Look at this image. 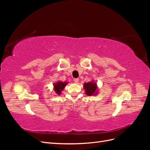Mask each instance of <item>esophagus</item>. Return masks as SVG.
<instances>
[{
	"instance_id": "1",
	"label": "esophagus",
	"mask_w": 150,
	"mask_h": 150,
	"mask_svg": "<svg viewBox=\"0 0 150 150\" xmlns=\"http://www.w3.org/2000/svg\"><path fill=\"white\" fill-rule=\"evenodd\" d=\"M78 81H79V79H78V78H75V79H74V82L75 83H78Z\"/></svg>"
}]
</instances>
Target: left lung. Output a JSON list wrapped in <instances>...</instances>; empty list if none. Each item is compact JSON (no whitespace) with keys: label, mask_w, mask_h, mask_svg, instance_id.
<instances>
[{"label":"left lung","mask_w":150,"mask_h":150,"mask_svg":"<svg viewBox=\"0 0 150 150\" xmlns=\"http://www.w3.org/2000/svg\"><path fill=\"white\" fill-rule=\"evenodd\" d=\"M85 93L88 96H96L98 94V88L97 83L94 81H90L89 83H84L83 84Z\"/></svg>","instance_id":"8db88e82"}]
</instances>
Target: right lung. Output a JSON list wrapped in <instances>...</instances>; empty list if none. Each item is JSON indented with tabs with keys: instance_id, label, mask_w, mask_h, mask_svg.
Wrapping results in <instances>:
<instances>
[{
	"instance_id": "add662e5",
	"label": "right lung",
	"mask_w": 150,
	"mask_h": 150,
	"mask_svg": "<svg viewBox=\"0 0 150 150\" xmlns=\"http://www.w3.org/2000/svg\"><path fill=\"white\" fill-rule=\"evenodd\" d=\"M68 84L67 81H65V82H62L61 81H58L57 82L54 83V91L56 94L58 95H61V92L64 89L66 86Z\"/></svg>"
}]
</instances>
